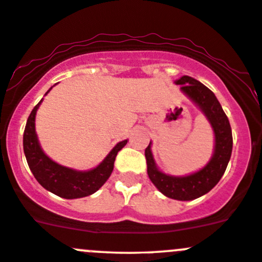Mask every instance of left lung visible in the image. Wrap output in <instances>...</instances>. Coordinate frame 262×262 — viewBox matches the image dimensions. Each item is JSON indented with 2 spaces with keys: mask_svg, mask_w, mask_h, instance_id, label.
Segmentation results:
<instances>
[{
  "mask_svg": "<svg viewBox=\"0 0 262 262\" xmlns=\"http://www.w3.org/2000/svg\"><path fill=\"white\" fill-rule=\"evenodd\" d=\"M183 85L180 91L206 116L214 134V149L211 160L198 171L177 177L161 171L154 160L151 141L145 150L147 175L152 184L165 196L177 201H193L208 193L225 174L232 154V130L230 121L214 93L194 78L183 75L175 80Z\"/></svg>",
  "mask_w": 262,
  "mask_h": 262,
  "instance_id": "8db88e82",
  "label": "left lung"
}]
</instances>
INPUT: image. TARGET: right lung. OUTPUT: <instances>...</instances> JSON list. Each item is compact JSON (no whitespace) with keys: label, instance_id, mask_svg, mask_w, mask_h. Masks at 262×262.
Masks as SVG:
<instances>
[{"label":"right lung","instance_id":"obj_1","mask_svg":"<svg viewBox=\"0 0 262 262\" xmlns=\"http://www.w3.org/2000/svg\"><path fill=\"white\" fill-rule=\"evenodd\" d=\"M51 88L45 93V96L49 93ZM42 99L44 98H41V101L31 111L24 131V152L35 179L42 188L66 199L83 198L96 193L112 174L117 152L127 144V140L118 142L102 160V163L90 170H77L60 165L56 161L51 160L42 151L35 130V117Z\"/></svg>","mask_w":262,"mask_h":262}]
</instances>
